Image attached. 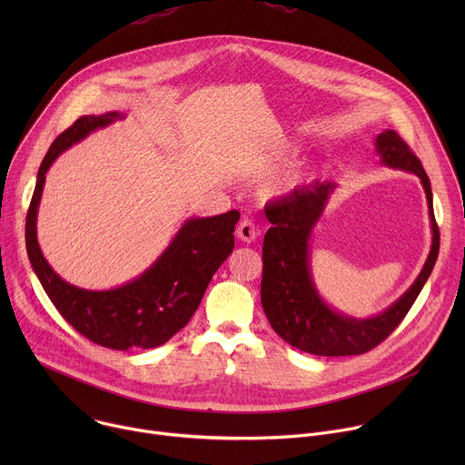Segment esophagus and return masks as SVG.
<instances>
[{"label":"esophagus","instance_id":"esophagus-1","mask_svg":"<svg viewBox=\"0 0 465 465\" xmlns=\"http://www.w3.org/2000/svg\"><path fill=\"white\" fill-rule=\"evenodd\" d=\"M237 237L242 241V242H252V241H255V237H257V228H255V224H253V221L252 219H242L241 223H239V226H237Z\"/></svg>","mask_w":465,"mask_h":465}]
</instances>
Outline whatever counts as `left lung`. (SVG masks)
<instances>
[{
  "label": "left lung",
  "mask_w": 465,
  "mask_h": 465,
  "mask_svg": "<svg viewBox=\"0 0 465 465\" xmlns=\"http://www.w3.org/2000/svg\"><path fill=\"white\" fill-rule=\"evenodd\" d=\"M375 147L384 165L420 176L432 226V246L423 271L412 287L381 314L364 320L344 316L331 309L316 292L309 267V239L335 183L312 182L264 206V215L272 226L262 241V311L285 342L312 355H362L379 346L403 322L438 259L440 232L434 219L430 180L420 158L395 130L381 132Z\"/></svg>",
  "instance_id": "1"
}]
</instances>
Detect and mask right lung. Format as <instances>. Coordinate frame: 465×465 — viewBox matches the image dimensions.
Segmentation results:
<instances>
[{"label": "right lung", "mask_w": 465, "mask_h": 465, "mask_svg": "<svg viewBox=\"0 0 465 465\" xmlns=\"http://www.w3.org/2000/svg\"><path fill=\"white\" fill-rule=\"evenodd\" d=\"M119 112L83 115L51 143L36 176L25 219V244L31 267L62 318L88 341L117 350H149L165 344L191 320L221 264L232 253L239 212L189 219L167 250L140 278L110 291H86L64 282L45 261L36 239V213L51 163L103 128Z\"/></svg>", "instance_id": "right-lung-1"}]
</instances>
